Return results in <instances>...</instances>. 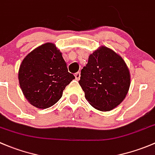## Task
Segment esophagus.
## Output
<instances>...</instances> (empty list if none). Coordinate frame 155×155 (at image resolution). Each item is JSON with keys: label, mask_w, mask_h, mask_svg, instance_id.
<instances>
[{"label": "esophagus", "mask_w": 155, "mask_h": 155, "mask_svg": "<svg viewBox=\"0 0 155 155\" xmlns=\"http://www.w3.org/2000/svg\"><path fill=\"white\" fill-rule=\"evenodd\" d=\"M74 76H75V78L76 80H80V78H81V72L80 71H78V72L75 73V74H74Z\"/></svg>", "instance_id": "1"}]
</instances>
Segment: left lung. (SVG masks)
<instances>
[{"label":"left lung","instance_id":"obj_1","mask_svg":"<svg viewBox=\"0 0 155 155\" xmlns=\"http://www.w3.org/2000/svg\"><path fill=\"white\" fill-rule=\"evenodd\" d=\"M130 81V73L123 59L102 46L90 54L78 82L93 107L109 111L125 99Z\"/></svg>","mask_w":155,"mask_h":155}]
</instances>
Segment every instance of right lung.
I'll return each instance as SVG.
<instances>
[{
  "label": "right lung",
  "mask_w": 155,
  "mask_h": 155,
  "mask_svg": "<svg viewBox=\"0 0 155 155\" xmlns=\"http://www.w3.org/2000/svg\"><path fill=\"white\" fill-rule=\"evenodd\" d=\"M74 76L68 72L62 54L45 43L26 56L19 68L18 81L25 98L39 109L53 106Z\"/></svg>",
  "instance_id": "obj_1"
}]
</instances>
